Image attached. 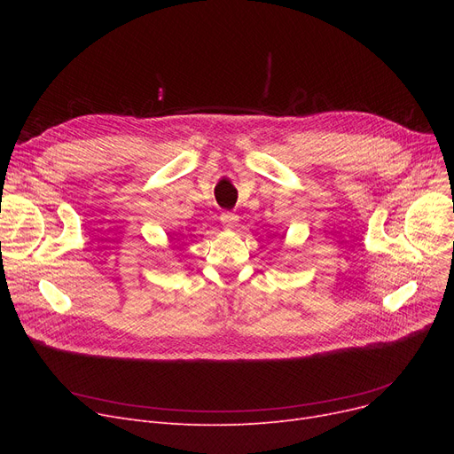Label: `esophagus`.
<instances>
[{
	"label": "esophagus",
	"mask_w": 454,
	"mask_h": 454,
	"mask_svg": "<svg viewBox=\"0 0 454 454\" xmlns=\"http://www.w3.org/2000/svg\"><path fill=\"white\" fill-rule=\"evenodd\" d=\"M237 221H239V219H237V215H235V213H223V215H221V223L224 224V228H226V230L235 228Z\"/></svg>",
	"instance_id": "obj_1"
}]
</instances>
